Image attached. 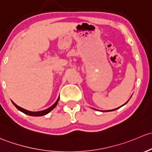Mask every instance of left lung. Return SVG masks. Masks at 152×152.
<instances>
[{
	"label": "left lung",
	"mask_w": 152,
	"mask_h": 152,
	"mask_svg": "<svg viewBox=\"0 0 152 152\" xmlns=\"http://www.w3.org/2000/svg\"><path fill=\"white\" fill-rule=\"evenodd\" d=\"M118 108H119V107H118ZM118 108H116V109H118ZM116 109H114V110H108V111H112V110H116ZM106 112H107V111H106Z\"/></svg>",
	"instance_id": "left-lung-1"
}]
</instances>
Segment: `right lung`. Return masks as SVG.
<instances>
[{"instance_id":"1","label":"right lung","mask_w":152,"mask_h":152,"mask_svg":"<svg viewBox=\"0 0 152 152\" xmlns=\"http://www.w3.org/2000/svg\"><path fill=\"white\" fill-rule=\"evenodd\" d=\"M58 100H59V97H58V99H57V101H56V102H55L54 104H53V105L51 106V107H50L49 108L46 109V110H45L38 111V112H31V111L26 110H25V109L22 108V107H19V106L17 105L16 104H15V103H14L13 102H12V103H13V104H14V105H15V107H16L17 108H18L19 110H20V111H21V112L24 113L25 114H27V115H31V116H42V115H46V114H48V113H50V111L52 110L53 108H55V107H56V106L57 105V104H58Z\"/></svg>"}]
</instances>
